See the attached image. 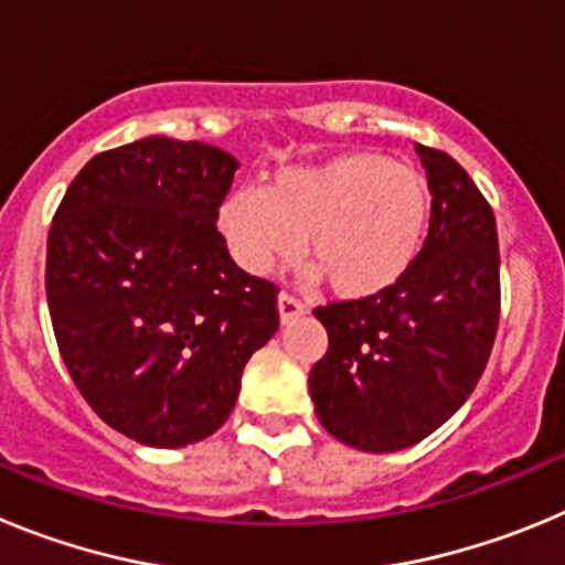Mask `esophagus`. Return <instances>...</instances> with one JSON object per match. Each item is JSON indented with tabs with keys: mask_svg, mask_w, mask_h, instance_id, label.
I'll use <instances>...</instances> for the list:
<instances>
[{
	"mask_svg": "<svg viewBox=\"0 0 565 565\" xmlns=\"http://www.w3.org/2000/svg\"><path fill=\"white\" fill-rule=\"evenodd\" d=\"M279 319H282V326H288V322H294L297 317H302V313L308 311V306L302 302V299L291 297V294H279Z\"/></svg>",
	"mask_w": 565,
	"mask_h": 565,
	"instance_id": "esophagus-1",
	"label": "esophagus"
}]
</instances>
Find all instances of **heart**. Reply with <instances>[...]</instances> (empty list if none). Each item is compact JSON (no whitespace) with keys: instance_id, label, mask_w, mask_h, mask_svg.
Segmentation results:
<instances>
[{"instance_id":"b5f03b06","label":"heart","mask_w":565,"mask_h":565,"mask_svg":"<svg viewBox=\"0 0 565 565\" xmlns=\"http://www.w3.org/2000/svg\"><path fill=\"white\" fill-rule=\"evenodd\" d=\"M430 209V186L416 167L348 152L232 192L217 209V228L237 266L257 277L297 259L308 237L333 291L371 297L416 263Z\"/></svg>"}]
</instances>
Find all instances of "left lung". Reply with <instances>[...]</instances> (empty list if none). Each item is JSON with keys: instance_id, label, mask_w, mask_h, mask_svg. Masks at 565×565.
<instances>
[{"instance_id": "8db88e82", "label": "left lung", "mask_w": 565, "mask_h": 565, "mask_svg": "<svg viewBox=\"0 0 565 565\" xmlns=\"http://www.w3.org/2000/svg\"><path fill=\"white\" fill-rule=\"evenodd\" d=\"M416 152L433 194L416 263L384 291L313 311L328 331L308 379L317 418L364 452L436 433L476 391L501 317L495 214L450 154Z\"/></svg>"}]
</instances>
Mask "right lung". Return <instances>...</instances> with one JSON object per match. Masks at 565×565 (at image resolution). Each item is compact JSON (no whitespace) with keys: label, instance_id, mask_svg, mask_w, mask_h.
<instances>
[{"label":"right lung","instance_id":"1","mask_svg":"<svg viewBox=\"0 0 565 565\" xmlns=\"http://www.w3.org/2000/svg\"><path fill=\"white\" fill-rule=\"evenodd\" d=\"M239 163L149 135L96 154L47 234V306L87 404L147 447L203 441L279 328L277 286L237 268L217 209Z\"/></svg>","mask_w":565,"mask_h":565}]
</instances>
